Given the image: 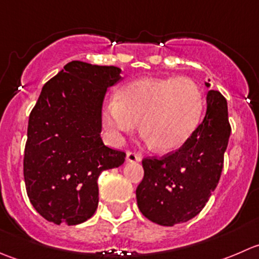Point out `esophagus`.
Returning a JSON list of instances; mask_svg holds the SVG:
<instances>
[{"instance_id":"esophagus-1","label":"esophagus","mask_w":259,"mask_h":259,"mask_svg":"<svg viewBox=\"0 0 259 259\" xmlns=\"http://www.w3.org/2000/svg\"><path fill=\"white\" fill-rule=\"evenodd\" d=\"M142 160V155L134 151H127L126 153V161L127 163H139Z\"/></svg>"}]
</instances>
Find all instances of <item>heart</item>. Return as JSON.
<instances>
[{
	"instance_id": "obj_1",
	"label": "heart",
	"mask_w": 259,
	"mask_h": 259,
	"mask_svg": "<svg viewBox=\"0 0 259 259\" xmlns=\"http://www.w3.org/2000/svg\"><path fill=\"white\" fill-rule=\"evenodd\" d=\"M204 96L187 77H143L122 86L104 104L103 122L115 138L129 134L140 121L142 133L160 151L188 142L199 125Z\"/></svg>"
}]
</instances>
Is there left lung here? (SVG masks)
<instances>
[{
  "label": "left lung",
  "instance_id": "left-lung-1",
  "mask_svg": "<svg viewBox=\"0 0 259 259\" xmlns=\"http://www.w3.org/2000/svg\"><path fill=\"white\" fill-rule=\"evenodd\" d=\"M229 135L227 100L219 91L209 90L204 119L188 142L161 159L143 160L144 178L137 188L143 215L173 227L200 213L218 185Z\"/></svg>",
  "mask_w": 259,
  "mask_h": 259
}]
</instances>
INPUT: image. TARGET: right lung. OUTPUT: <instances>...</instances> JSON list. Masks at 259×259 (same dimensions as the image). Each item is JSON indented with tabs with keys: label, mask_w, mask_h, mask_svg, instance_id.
<instances>
[{
	"label": "right lung",
	"mask_w": 259,
	"mask_h": 259,
	"mask_svg": "<svg viewBox=\"0 0 259 259\" xmlns=\"http://www.w3.org/2000/svg\"><path fill=\"white\" fill-rule=\"evenodd\" d=\"M121 70L71 61L49 80L28 117L23 177L28 199L55 224L76 226L94 215L98 178L117 168L124 151L104 145L101 110Z\"/></svg>",
	"instance_id": "add662e5"
}]
</instances>
